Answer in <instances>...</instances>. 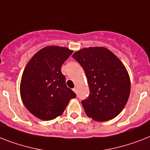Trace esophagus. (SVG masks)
Wrapping results in <instances>:
<instances>
[{
    "mask_svg": "<svg viewBox=\"0 0 150 150\" xmlns=\"http://www.w3.org/2000/svg\"><path fill=\"white\" fill-rule=\"evenodd\" d=\"M73 91H74L75 93H76V92H77V89H76V88H73Z\"/></svg>",
    "mask_w": 150,
    "mask_h": 150,
    "instance_id": "obj_1",
    "label": "esophagus"
}]
</instances>
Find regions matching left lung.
I'll return each instance as SVG.
<instances>
[{
  "instance_id": "left-lung-1",
  "label": "left lung",
  "mask_w": 150,
  "mask_h": 150,
  "mask_svg": "<svg viewBox=\"0 0 150 150\" xmlns=\"http://www.w3.org/2000/svg\"><path fill=\"white\" fill-rule=\"evenodd\" d=\"M83 68L90 94L81 102L85 112L95 121L116 117L127 103L131 82L126 67L106 47L81 48L72 54Z\"/></svg>"
}]
</instances>
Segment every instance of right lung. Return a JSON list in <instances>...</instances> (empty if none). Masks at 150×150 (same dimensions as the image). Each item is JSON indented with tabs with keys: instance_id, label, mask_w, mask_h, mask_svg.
<instances>
[{
	"instance_id": "add662e5",
	"label": "right lung",
	"mask_w": 150,
	"mask_h": 150,
	"mask_svg": "<svg viewBox=\"0 0 150 150\" xmlns=\"http://www.w3.org/2000/svg\"><path fill=\"white\" fill-rule=\"evenodd\" d=\"M72 50L47 46L27 64L20 84L21 98L26 109L38 119L48 121L62 115L75 93L65 84L61 68Z\"/></svg>"
}]
</instances>
